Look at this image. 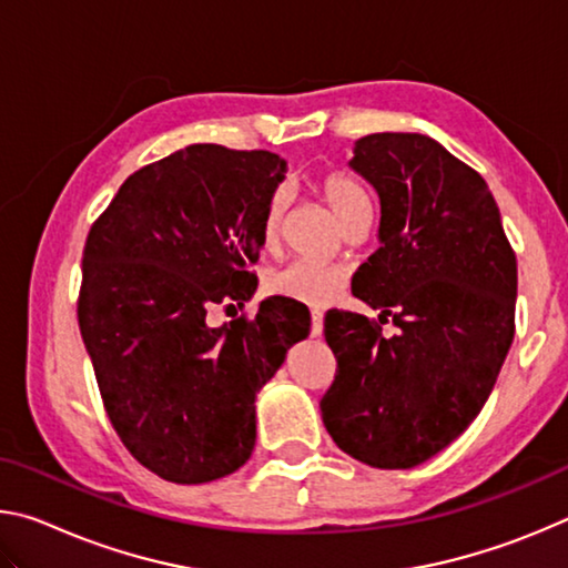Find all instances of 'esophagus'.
I'll return each instance as SVG.
<instances>
[{
    "label": "esophagus",
    "mask_w": 568,
    "mask_h": 568,
    "mask_svg": "<svg viewBox=\"0 0 568 568\" xmlns=\"http://www.w3.org/2000/svg\"><path fill=\"white\" fill-rule=\"evenodd\" d=\"M311 335H315V338L323 335V313L321 311H313V315H311Z\"/></svg>",
    "instance_id": "obj_1"
}]
</instances>
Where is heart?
<instances>
[{
    "mask_svg": "<svg viewBox=\"0 0 568 568\" xmlns=\"http://www.w3.org/2000/svg\"><path fill=\"white\" fill-rule=\"evenodd\" d=\"M315 190L325 200V205L333 210V215L341 220V225L348 223V220L361 213V210L371 207L368 195L358 185V182L351 180L343 172H323V175L315 178ZM283 215H285V192L275 190L271 197H267L263 220H261V243L263 247H273L281 237L283 227ZM265 287L273 295L287 297V301L311 305V307H328L335 301H341V295L348 287V275H345L341 267L333 265H318L307 261H295L283 265L281 271H273L267 275Z\"/></svg>",
    "mask_w": 568,
    "mask_h": 568,
    "instance_id": "1",
    "label": "heart"
}]
</instances>
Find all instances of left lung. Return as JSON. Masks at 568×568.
<instances>
[{
  "label": "left lung",
  "mask_w": 568,
  "mask_h": 568,
  "mask_svg": "<svg viewBox=\"0 0 568 568\" xmlns=\"http://www.w3.org/2000/svg\"><path fill=\"white\" fill-rule=\"evenodd\" d=\"M351 168L378 190L381 247L353 295L394 318L328 311L338 361L321 400L345 454L373 468H413L444 450L494 390L516 328V253L486 180L416 132L355 142Z\"/></svg>",
  "instance_id": "obj_1"
}]
</instances>
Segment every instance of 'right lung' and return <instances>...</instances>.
<instances>
[{"label": "right lung", "instance_id": "obj_1", "mask_svg": "<svg viewBox=\"0 0 568 568\" xmlns=\"http://www.w3.org/2000/svg\"><path fill=\"white\" fill-rule=\"evenodd\" d=\"M285 160L190 145L122 182L82 253L77 321L114 434L172 484H207L255 448V396L311 331L303 303L273 295L220 328L213 305L257 287L267 197Z\"/></svg>", "mask_w": 568, "mask_h": 568}]
</instances>
